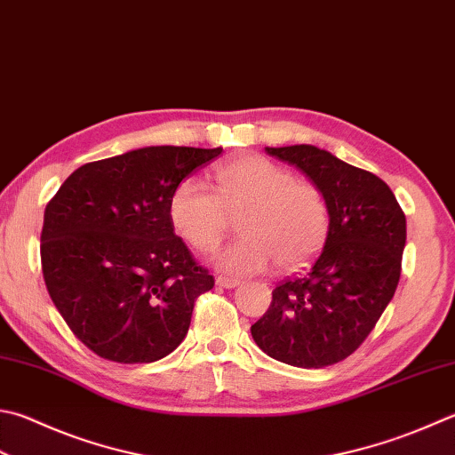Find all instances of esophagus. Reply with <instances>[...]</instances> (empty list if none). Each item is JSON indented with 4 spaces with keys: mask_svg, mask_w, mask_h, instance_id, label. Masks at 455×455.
I'll return each mask as SVG.
<instances>
[{
    "mask_svg": "<svg viewBox=\"0 0 455 455\" xmlns=\"http://www.w3.org/2000/svg\"><path fill=\"white\" fill-rule=\"evenodd\" d=\"M239 279H234V277H226V275H218L216 277V285L218 287H224V289H235L239 285Z\"/></svg>",
    "mask_w": 455,
    "mask_h": 455,
    "instance_id": "1",
    "label": "esophagus"
}]
</instances>
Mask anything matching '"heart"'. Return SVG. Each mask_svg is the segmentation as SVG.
I'll return each mask as SVG.
<instances>
[{"label": "heart", "mask_w": 455, "mask_h": 455, "mask_svg": "<svg viewBox=\"0 0 455 455\" xmlns=\"http://www.w3.org/2000/svg\"><path fill=\"white\" fill-rule=\"evenodd\" d=\"M216 194L186 180L170 200V216L188 243L210 251L239 220L242 237L213 255L231 275H250L277 261L283 271L301 269L327 243L331 210L319 186L263 156H239L221 164Z\"/></svg>", "instance_id": "b5f03b06"}]
</instances>
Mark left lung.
Wrapping results in <instances>:
<instances>
[{
  "mask_svg": "<svg viewBox=\"0 0 455 455\" xmlns=\"http://www.w3.org/2000/svg\"><path fill=\"white\" fill-rule=\"evenodd\" d=\"M295 166L327 198L331 231L305 275L273 289L269 311L251 324L265 355L299 368L345 361L392 301L406 245V216L390 188L311 144L265 148Z\"/></svg>",
  "mask_w": 455,
  "mask_h": 455,
  "instance_id": "obj_1",
  "label": "left lung"
}]
</instances>
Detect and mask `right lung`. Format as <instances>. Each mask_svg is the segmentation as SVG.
<instances>
[{"label": "right lung", "instance_id": "1", "mask_svg": "<svg viewBox=\"0 0 455 455\" xmlns=\"http://www.w3.org/2000/svg\"><path fill=\"white\" fill-rule=\"evenodd\" d=\"M224 148L144 147L76 168L47 204L43 279L68 329L107 361L168 356L213 287L182 237L170 200Z\"/></svg>", "mask_w": 455, "mask_h": 455}]
</instances>
